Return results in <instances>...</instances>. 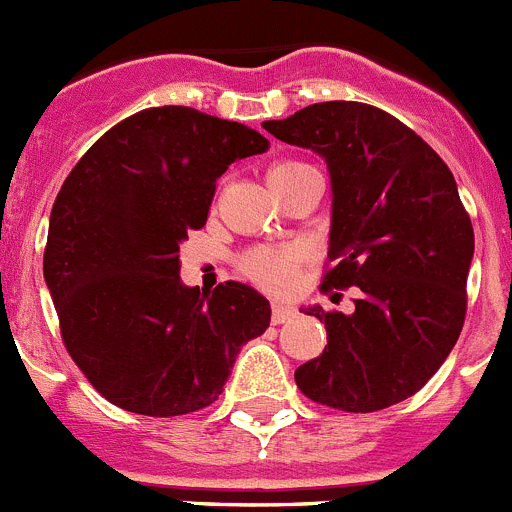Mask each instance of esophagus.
Listing matches in <instances>:
<instances>
[{
    "instance_id": "obj_1",
    "label": "esophagus",
    "mask_w": 512,
    "mask_h": 512,
    "mask_svg": "<svg viewBox=\"0 0 512 512\" xmlns=\"http://www.w3.org/2000/svg\"><path fill=\"white\" fill-rule=\"evenodd\" d=\"M293 315H295L293 305H288V303H272V323H275V326H280V323L290 321Z\"/></svg>"
}]
</instances>
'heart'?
<instances>
[{"mask_svg": "<svg viewBox=\"0 0 512 512\" xmlns=\"http://www.w3.org/2000/svg\"><path fill=\"white\" fill-rule=\"evenodd\" d=\"M308 164L300 161H280L267 171V181H280L285 176L295 174L298 169H305ZM303 262V250L300 247H257L247 252L242 260V270L250 280L267 290H288L295 283L298 267Z\"/></svg>", "mask_w": 512, "mask_h": 512, "instance_id": "obj_1", "label": "heart"}]
</instances>
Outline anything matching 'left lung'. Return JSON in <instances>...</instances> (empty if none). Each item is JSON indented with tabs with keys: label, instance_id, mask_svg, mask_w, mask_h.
Wrapping results in <instances>:
<instances>
[{
	"label": "left lung",
	"instance_id": "1",
	"mask_svg": "<svg viewBox=\"0 0 512 512\" xmlns=\"http://www.w3.org/2000/svg\"><path fill=\"white\" fill-rule=\"evenodd\" d=\"M265 131L323 156L333 209L321 290H361L353 313L303 308L328 346L298 366L308 399L366 414L417 394L460 338L475 252L452 171L429 143L374 105L313 103Z\"/></svg>",
	"mask_w": 512,
	"mask_h": 512
}]
</instances>
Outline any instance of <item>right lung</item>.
Here are the masks:
<instances>
[{
    "label": "right lung",
    "instance_id": "obj_1",
    "mask_svg": "<svg viewBox=\"0 0 512 512\" xmlns=\"http://www.w3.org/2000/svg\"><path fill=\"white\" fill-rule=\"evenodd\" d=\"M270 141L186 105L133 113L75 164L50 214L45 283L62 343L105 399L179 417L222 394L234 358L270 326L255 288L179 278V245L207 224L217 179Z\"/></svg>",
    "mask_w": 512,
    "mask_h": 512
}]
</instances>
